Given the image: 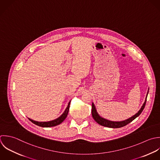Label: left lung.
I'll return each mask as SVG.
<instances>
[{
  "label": "left lung",
  "mask_w": 160,
  "mask_h": 160,
  "mask_svg": "<svg viewBox=\"0 0 160 160\" xmlns=\"http://www.w3.org/2000/svg\"><path fill=\"white\" fill-rule=\"evenodd\" d=\"M149 92V88L147 92V97L145 98V100L144 103L143 104V105L142 106L141 108L140 109V110L138 112V113H137L135 115H134L133 116H132V117L123 120V121H120V122H114V121H111V120H108L107 119H105L103 117H102L101 116H100V115L98 113L97 108L94 105L93 103H92V117L93 118V119L95 120V121L98 123L99 125L105 127H109V128H121L127 125H128V123H130V122H132L133 120H134L137 117H138L143 112L145 105H146V102H147V96Z\"/></svg>",
  "instance_id": "8db88e82"
}]
</instances>
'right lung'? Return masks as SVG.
<instances>
[{
	"instance_id": "obj_1",
	"label": "right lung",
	"mask_w": 160,
	"mask_h": 160,
	"mask_svg": "<svg viewBox=\"0 0 160 160\" xmlns=\"http://www.w3.org/2000/svg\"><path fill=\"white\" fill-rule=\"evenodd\" d=\"M70 102H71V100L68 102V105H67L66 109L65 110V111L63 112V113L59 117H58L57 118H56L55 120H53L51 121H48V122H37V121L32 120L29 118H28L33 123H34L36 125H38L39 127H55V126L58 125L61 123H62L64 121V120L66 118V117H67V115H68V111H69Z\"/></svg>"
}]
</instances>
